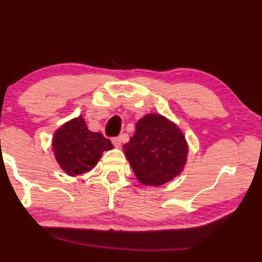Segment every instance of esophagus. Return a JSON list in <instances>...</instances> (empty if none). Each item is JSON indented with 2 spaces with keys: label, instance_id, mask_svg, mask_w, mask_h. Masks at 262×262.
Masks as SVG:
<instances>
[{
  "label": "esophagus",
  "instance_id": "34e87169",
  "mask_svg": "<svg viewBox=\"0 0 262 262\" xmlns=\"http://www.w3.org/2000/svg\"><path fill=\"white\" fill-rule=\"evenodd\" d=\"M112 141H113L114 146H115V147H121V142H122V139H121V136H117V138H113Z\"/></svg>",
  "mask_w": 262,
  "mask_h": 262
}]
</instances>
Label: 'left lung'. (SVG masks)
<instances>
[{
	"instance_id": "obj_1",
	"label": "left lung",
	"mask_w": 262,
	"mask_h": 262,
	"mask_svg": "<svg viewBox=\"0 0 262 262\" xmlns=\"http://www.w3.org/2000/svg\"><path fill=\"white\" fill-rule=\"evenodd\" d=\"M135 129L123 149L140 183L161 186L183 172L189 146L174 122L152 113L140 119Z\"/></svg>"
}]
</instances>
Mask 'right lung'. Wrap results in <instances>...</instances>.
<instances>
[{"label":"right lung","instance_id":"obj_1","mask_svg":"<svg viewBox=\"0 0 262 262\" xmlns=\"http://www.w3.org/2000/svg\"><path fill=\"white\" fill-rule=\"evenodd\" d=\"M113 148L110 140L101 133L88 129L83 115L65 122L52 138L57 163L70 177L89 172L101 159L103 152Z\"/></svg>","mask_w":262,"mask_h":262}]
</instances>
